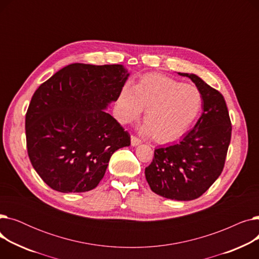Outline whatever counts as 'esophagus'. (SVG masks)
<instances>
[{"instance_id": "34e87169", "label": "esophagus", "mask_w": 259, "mask_h": 259, "mask_svg": "<svg viewBox=\"0 0 259 259\" xmlns=\"http://www.w3.org/2000/svg\"><path fill=\"white\" fill-rule=\"evenodd\" d=\"M141 143H142V141L139 138L135 137V135H132V137H131V145L132 146H138Z\"/></svg>"}]
</instances>
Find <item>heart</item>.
Returning <instances> with one entry per match:
<instances>
[{
    "label": "heart",
    "instance_id": "obj_1",
    "mask_svg": "<svg viewBox=\"0 0 259 259\" xmlns=\"http://www.w3.org/2000/svg\"><path fill=\"white\" fill-rule=\"evenodd\" d=\"M199 90L192 85L160 74H147L135 86L121 90L118 98L120 121L137 119L145 109L144 128L161 144L171 143L190 128L200 112Z\"/></svg>",
    "mask_w": 259,
    "mask_h": 259
}]
</instances>
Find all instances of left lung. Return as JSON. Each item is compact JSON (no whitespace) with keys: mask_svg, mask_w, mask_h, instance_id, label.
<instances>
[{"mask_svg":"<svg viewBox=\"0 0 259 259\" xmlns=\"http://www.w3.org/2000/svg\"><path fill=\"white\" fill-rule=\"evenodd\" d=\"M191 78L202 99V114L194 128L175 145L157 148L145 169L151 190L166 198L192 200L205 193L222 174L232 126L223 94L195 74Z\"/></svg>","mask_w":259,"mask_h":259,"instance_id":"obj_1","label":"left lung"}]
</instances>
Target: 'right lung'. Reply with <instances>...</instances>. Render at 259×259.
<instances>
[{
    "instance_id": "right-lung-1",
    "label": "right lung",
    "mask_w": 259,
    "mask_h": 259,
    "mask_svg": "<svg viewBox=\"0 0 259 259\" xmlns=\"http://www.w3.org/2000/svg\"><path fill=\"white\" fill-rule=\"evenodd\" d=\"M128 75L117 64L75 63L35 90L25 119L27 152L51 189L90 191L111 155L130 145L128 131L104 110L118 99Z\"/></svg>"
}]
</instances>
